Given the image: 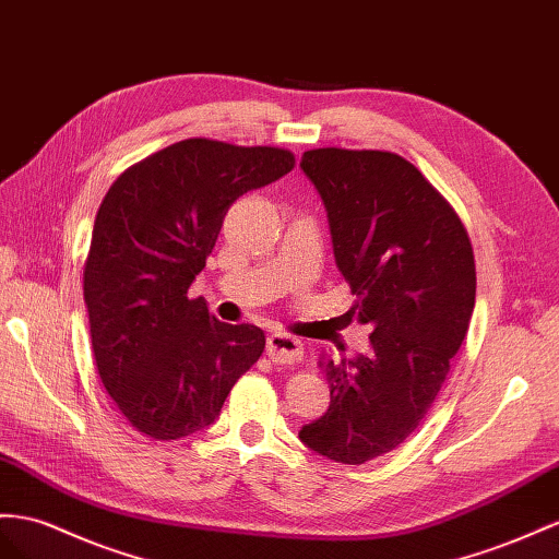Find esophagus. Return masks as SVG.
Returning a JSON list of instances; mask_svg holds the SVG:
<instances>
[{
    "mask_svg": "<svg viewBox=\"0 0 559 559\" xmlns=\"http://www.w3.org/2000/svg\"><path fill=\"white\" fill-rule=\"evenodd\" d=\"M266 354L271 361L290 366V364H297L299 359H302L305 347H302V342L288 333H274L266 342Z\"/></svg>",
    "mask_w": 559,
    "mask_h": 559,
    "instance_id": "obj_1",
    "label": "esophagus"
}]
</instances>
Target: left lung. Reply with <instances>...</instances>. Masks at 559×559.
Masks as SVG:
<instances>
[{"instance_id":"obj_1","label":"left lung","mask_w":559,"mask_h":559,"mask_svg":"<svg viewBox=\"0 0 559 559\" xmlns=\"http://www.w3.org/2000/svg\"><path fill=\"white\" fill-rule=\"evenodd\" d=\"M328 212L352 317L370 352L323 354L331 406L299 429L311 451L361 465L396 449L427 416L467 335L475 254L432 183L388 151H307L299 163Z\"/></svg>"}]
</instances>
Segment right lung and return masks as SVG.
<instances>
[{
	"instance_id": "obj_1",
	"label": "right lung",
	"mask_w": 559,
	"mask_h": 559,
	"mask_svg": "<svg viewBox=\"0 0 559 559\" xmlns=\"http://www.w3.org/2000/svg\"><path fill=\"white\" fill-rule=\"evenodd\" d=\"M293 167L283 148L186 139L108 189L84 264V305L104 388L146 437L203 432L262 356L260 328L222 323L203 297L186 293L234 200Z\"/></svg>"
}]
</instances>
